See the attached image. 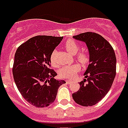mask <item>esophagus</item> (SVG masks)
<instances>
[{
  "instance_id": "obj_1",
  "label": "esophagus",
  "mask_w": 128,
  "mask_h": 128,
  "mask_svg": "<svg viewBox=\"0 0 128 128\" xmlns=\"http://www.w3.org/2000/svg\"><path fill=\"white\" fill-rule=\"evenodd\" d=\"M66 82H67V84H70V83H71V82H72V81H71V80H69V79H68V80H66Z\"/></svg>"
}]
</instances>
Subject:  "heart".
<instances>
[{
  "mask_svg": "<svg viewBox=\"0 0 128 128\" xmlns=\"http://www.w3.org/2000/svg\"><path fill=\"white\" fill-rule=\"evenodd\" d=\"M65 48L67 50L68 52H69L72 55H75L78 53L79 51V46L77 43L73 40L69 39L65 42ZM56 53L53 52L51 56H50V63L54 67H58L59 65L56 62L55 59ZM75 59L82 65H86L88 64L90 61V56L89 55L84 52H80L75 56ZM80 70V66L78 64H72V65H69L64 66L62 68L59 69V75L61 78H72L75 75L76 72H78Z\"/></svg>",
  "mask_w": 128,
  "mask_h": 128,
  "instance_id": "obj_1",
  "label": "heart"
}]
</instances>
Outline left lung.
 I'll return each instance as SVG.
<instances>
[{"mask_svg": "<svg viewBox=\"0 0 128 128\" xmlns=\"http://www.w3.org/2000/svg\"><path fill=\"white\" fill-rule=\"evenodd\" d=\"M85 42L90 54V64L80 82V88L72 94L74 102L90 106L100 101L110 90L116 73V58L114 49L102 36L88 32L73 36Z\"/></svg>", "mask_w": 128, "mask_h": 128, "instance_id": "left-lung-1", "label": "left lung"}]
</instances>
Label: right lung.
Wrapping results in <instances>:
<instances>
[{
  "label": "right lung",
  "instance_id": "add662e5",
  "mask_svg": "<svg viewBox=\"0 0 128 128\" xmlns=\"http://www.w3.org/2000/svg\"><path fill=\"white\" fill-rule=\"evenodd\" d=\"M63 37L37 36L18 47L12 73L18 90L28 102L44 108L56 100L58 88L65 80L54 78L50 58Z\"/></svg>",
  "mask_w": 128,
  "mask_h": 128
}]
</instances>
